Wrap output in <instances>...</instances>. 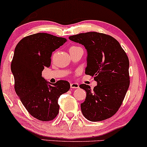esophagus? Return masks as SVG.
<instances>
[{
    "label": "esophagus",
    "instance_id": "34e87169",
    "mask_svg": "<svg viewBox=\"0 0 147 147\" xmlns=\"http://www.w3.org/2000/svg\"><path fill=\"white\" fill-rule=\"evenodd\" d=\"M71 88H73V89H75V88H79V85H78V83H76V82H73V83L71 84Z\"/></svg>",
    "mask_w": 147,
    "mask_h": 147
}]
</instances>
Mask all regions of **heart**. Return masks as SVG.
I'll list each match as a JSON object with an SVG mask.
<instances>
[{
  "instance_id": "1",
  "label": "heart",
  "mask_w": 147,
  "mask_h": 147,
  "mask_svg": "<svg viewBox=\"0 0 147 147\" xmlns=\"http://www.w3.org/2000/svg\"><path fill=\"white\" fill-rule=\"evenodd\" d=\"M73 47H71V48H73Z\"/></svg>"
}]
</instances>
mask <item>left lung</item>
<instances>
[{
    "mask_svg": "<svg viewBox=\"0 0 147 147\" xmlns=\"http://www.w3.org/2000/svg\"><path fill=\"white\" fill-rule=\"evenodd\" d=\"M72 41L84 45L87 51L85 74L94 76L97 85L79 86L86 92L81 111L92 122L101 121L117 112L130 84L129 61L119 42L110 35L96 32L73 35Z\"/></svg>",
    "mask_w": 147,
    "mask_h": 147,
    "instance_id": "obj_1",
    "label": "left lung"
}]
</instances>
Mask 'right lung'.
I'll use <instances>...</instances> for the list:
<instances>
[{
    "instance_id": "1",
    "label": "right lung",
    "mask_w": 147,
    "mask_h": 147,
    "mask_svg": "<svg viewBox=\"0 0 147 147\" xmlns=\"http://www.w3.org/2000/svg\"><path fill=\"white\" fill-rule=\"evenodd\" d=\"M67 39L39 32L24 37L16 46L11 63L14 90L26 110L42 121H52L59 111L58 99L70 89V83L59 80L51 85L42 76L49 67L53 51Z\"/></svg>"
}]
</instances>
